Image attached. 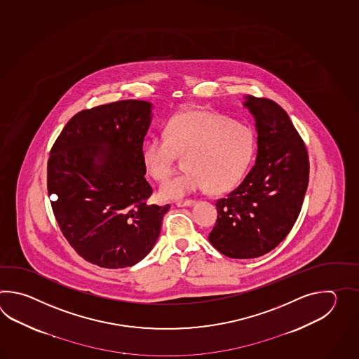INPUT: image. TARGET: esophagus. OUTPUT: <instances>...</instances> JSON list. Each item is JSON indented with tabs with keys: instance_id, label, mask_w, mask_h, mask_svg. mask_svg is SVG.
<instances>
[{
	"instance_id": "34e87169",
	"label": "esophagus",
	"mask_w": 359,
	"mask_h": 359,
	"mask_svg": "<svg viewBox=\"0 0 359 359\" xmlns=\"http://www.w3.org/2000/svg\"><path fill=\"white\" fill-rule=\"evenodd\" d=\"M195 204V200H191V198H189V200H178L176 203V205L178 206V208H183V206H191L194 205Z\"/></svg>"
}]
</instances>
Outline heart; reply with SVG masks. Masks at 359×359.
<instances>
[{
	"mask_svg": "<svg viewBox=\"0 0 359 359\" xmlns=\"http://www.w3.org/2000/svg\"><path fill=\"white\" fill-rule=\"evenodd\" d=\"M255 151L250 127L226 115L189 110L173 116L164 135H154L142 146V161L149 175L161 181L173 172L178 156L187 169L161 183L164 198H182L195 191L221 194L241 181Z\"/></svg>",
	"mask_w": 359,
	"mask_h": 359,
	"instance_id": "obj_1",
	"label": "heart"
}]
</instances>
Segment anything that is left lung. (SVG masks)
I'll list each match as a JSON object with an SVG mask.
<instances>
[{
  "instance_id": "1",
  "label": "left lung",
  "mask_w": 359,
  "mask_h": 359,
  "mask_svg": "<svg viewBox=\"0 0 359 359\" xmlns=\"http://www.w3.org/2000/svg\"><path fill=\"white\" fill-rule=\"evenodd\" d=\"M257 128L255 165L240 186L217 200L209 241L235 259L273 250L298 219L309 181L304 141L287 113L272 100L246 96Z\"/></svg>"
}]
</instances>
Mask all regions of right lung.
I'll return each mask as SVG.
<instances>
[{
	"instance_id": "obj_1",
	"label": "right lung",
	"mask_w": 359,
	"mask_h": 359,
	"mask_svg": "<svg viewBox=\"0 0 359 359\" xmlns=\"http://www.w3.org/2000/svg\"><path fill=\"white\" fill-rule=\"evenodd\" d=\"M151 104L122 100L76 113L47 161V191L70 246L102 268L132 267L151 252L164 206L149 204L142 146Z\"/></svg>"
}]
</instances>
